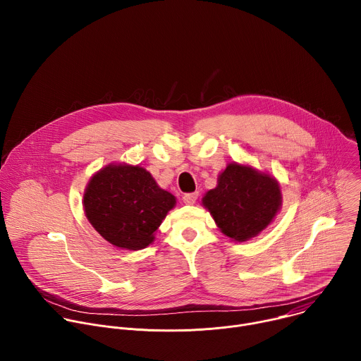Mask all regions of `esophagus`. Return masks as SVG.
<instances>
[{
	"instance_id": "1",
	"label": "esophagus",
	"mask_w": 361,
	"mask_h": 361,
	"mask_svg": "<svg viewBox=\"0 0 361 361\" xmlns=\"http://www.w3.org/2000/svg\"><path fill=\"white\" fill-rule=\"evenodd\" d=\"M197 198H198V192L195 191V192H187V194H184L183 195V201L185 202V204H194L195 201H197Z\"/></svg>"
}]
</instances>
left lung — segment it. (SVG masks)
I'll return each instance as SVG.
<instances>
[{
	"label": "left lung",
	"mask_w": 361,
	"mask_h": 361,
	"mask_svg": "<svg viewBox=\"0 0 361 361\" xmlns=\"http://www.w3.org/2000/svg\"><path fill=\"white\" fill-rule=\"evenodd\" d=\"M220 230L235 241H245L263 231L281 205L279 183L251 167L228 164L219 185L202 198Z\"/></svg>",
	"instance_id": "left-lung-1"
}]
</instances>
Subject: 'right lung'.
Returning <instances> with one entry per match:
<instances>
[{
	"mask_svg": "<svg viewBox=\"0 0 361 361\" xmlns=\"http://www.w3.org/2000/svg\"><path fill=\"white\" fill-rule=\"evenodd\" d=\"M176 197L161 190L140 166H109L90 180L84 210L92 227L113 245L127 250L145 248Z\"/></svg>",
	"mask_w": 361,
	"mask_h": 361,
	"instance_id": "right-lung-1",
	"label": "right lung"
}]
</instances>
